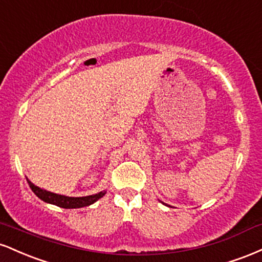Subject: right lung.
<instances>
[{"label":"right lung","instance_id":"obj_1","mask_svg":"<svg viewBox=\"0 0 262 262\" xmlns=\"http://www.w3.org/2000/svg\"><path fill=\"white\" fill-rule=\"evenodd\" d=\"M27 181H28V185L29 187L32 188V191L34 192L41 201L50 204H55V206L61 207V208H82V207L91 206L92 203H95L96 201H98L100 198H102L106 194V191H101L98 192V193L91 194V196L86 197H68L41 189L40 187H38L34 183L29 181L28 179H27Z\"/></svg>","mask_w":262,"mask_h":262}]
</instances>
